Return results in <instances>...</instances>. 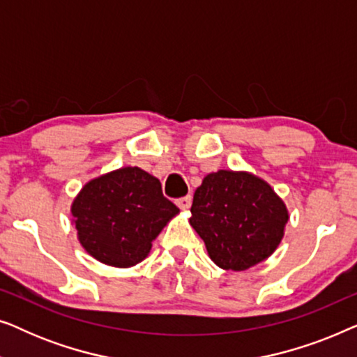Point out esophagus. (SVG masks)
<instances>
[{"mask_svg": "<svg viewBox=\"0 0 357 357\" xmlns=\"http://www.w3.org/2000/svg\"><path fill=\"white\" fill-rule=\"evenodd\" d=\"M175 203H177V206L182 209V211H187V209H190V206H192V197L188 195V197L178 198Z\"/></svg>", "mask_w": 357, "mask_h": 357, "instance_id": "34e87169", "label": "esophagus"}]
</instances>
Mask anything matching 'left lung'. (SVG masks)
Listing matches in <instances>:
<instances>
[{"instance_id":"obj_1","label":"left lung","mask_w":357,"mask_h":357,"mask_svg":"<svg viewBox=\"0 0 357 357\" xmlns=\"http://www.w3.org/2000/svg\"><path fill=\"white\" fill-rule=\"evenodd\" d=\"M190 224L222 270L243 271L273 255L289 213L265 180L243 170L208 174L193 195Z\"/></svg>"}]
</instances>
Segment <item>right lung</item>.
<instances>
[{
  "instance_id": "right-lung-1",
  "label": "right lung",
  "mask_w": 357,
  "mask_h": 357,
  "mask_svg": "<svg viewBox=\"0 0 357 357\" xmlns=\"http://www.w3.org/2000/svg\"><path fill=\"white\" fill-rule=\"evenodd\" d=\"M77 241L96 260L130 268L149 255L153 241L178 208L160 182L139 167H121L87 182L71 204Z\"/></svg>"
}]
</instances>
